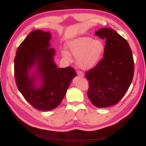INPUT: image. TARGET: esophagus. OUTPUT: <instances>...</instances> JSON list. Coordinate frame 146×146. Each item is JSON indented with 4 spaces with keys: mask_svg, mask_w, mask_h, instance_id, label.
Masks as SVG:
<instances>
[{
    "mask_svg": "<svg viewBox=\"0 0 146 146\" xmlns=\"http://www.w3.org/2000/svg\"><path fill=\"white\" fill-rule=\"evenodd\" d=\"M77 75H78L80 76H81V77L84 76V73H83L82 71H77Z\"/></svg>",
    "mask_w": 146,
    "mask_h": 146,
    "instance_id": "obj_1",
    "label": "esophagus"
}]
</instances>
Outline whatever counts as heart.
Instances as JSON below:
<instances>
[{"instance_id": "b5f03b06", "label": "heart", "mask_w": 146, "mask_h": 146, "mask_svg": "<svg viewBox=\"0 0 146 146\" xmlns=\"http://www.w3.org/2000/svg\"><path fill=\"white\" fill-rule=\"evenodd\" d=\"M70 52L78 58V66L83 69H90L97 64L104 51V43L90 37H80L71 41L69 44ZM65 57H70L68 52L63 53Z\"/></svg>"}]
</instances>
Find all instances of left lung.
<instances>
[{
    "mask_svg": "<svg viewBox=\"0 0 146 146\" xmlns=\"http://www.w3.org/2000/svg\"><path fill=\"white\" fill-rule=\"evenodd\" d=\"M95 34L105 39V46L103 59L86 73L88 97L97 107H110L122 99L131 84L134 59L127 41L113 29L102 28Z\"/></svg>",
    "mask_w": 146,
    "mask_h": 146,
    "instance_id": "1",
    "label": "left lung"
}]
</instances>
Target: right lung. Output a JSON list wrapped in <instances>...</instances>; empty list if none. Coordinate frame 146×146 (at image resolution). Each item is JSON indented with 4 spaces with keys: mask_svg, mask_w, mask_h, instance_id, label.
Masks as SVG:
<instances>
[{
    "mask_svg": "<svg viewBox=\"0 0 146 146\" xmlns=\"http://www.w3.org/2000/svg\"><path fill=\"white\" fill-rule=\"evenodd\" d=\"M51 38L49 32L33 31L18 47L14 59L18 90L33 107L43 111L58 106L76 76L70 66L57 68L55 49L49 48ZM33 69L35 70L31 72Z\"/></svg>",
    "mask_w": 146,
    "mask_h": 146,
    "instance_id": "add662e5",
    "label": "right lung"
}]
</instances>
